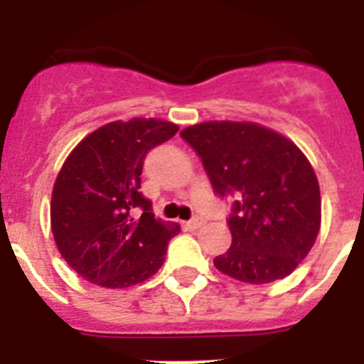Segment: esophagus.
Listing matches in <instances>:
<instances>
[{
  "label": "esophagus",
  "instance_id": "34e87169",
  "mask_svg": "<svg viewBox=\"0 0 364 364\" xmlns=\"http://www.w3.org/2000/svg\"><path fill=\"white\" fill-rule=\"evenodd\" d=\"M202 224H204V218L195 217V218H191V220L186 222V228H188V230H197V228H200Z\"/></svg>",
  "mask_w": 364,
  "mask_h": 364
}]
</instances>
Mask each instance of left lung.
Returning a JSON list of instances; mask_svg holds the SVG:
<instances>
[{"instance_id":"obj_1","label":"left lung","mask_w":364,"mask_h":364,"mask_svg":"<svg viewBox=\"0 0 364 364\" xmlns=\"http://www.w3.org/2000/svg\"><path fill=\"white\" fill-rule=\"evenodd\" d=\"M200 156L217 197H233L231 246L215 257L237 281L284 279L314 246L321 228L319 182L302 151L252 122H205L180 133Z\"/></svg>"}]
</instances>
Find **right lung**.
<instances>
[{"mask_svg":"<svg viewBox=\"0 0 364 364\" xmlns=\"http://www.w3.org/2000/svg\"><path fill=\"white\" fill-rule=\"evenodd\" d=\"M176 131L154 118L111 122L67 156L54 182L50 226L62 257L85 281L127 288L164 264L180 228L154 218L138 189L146 154Z\"/></svg>","mask_w":364,"mask_h":364,"instance_id":"obj_1","label":"right lung"}]
</instances>
